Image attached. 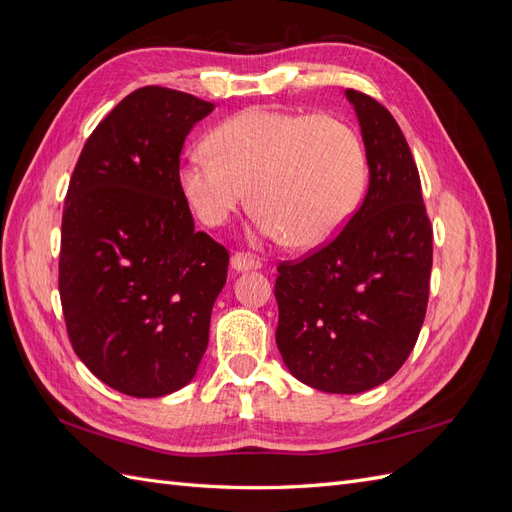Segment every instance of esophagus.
<instances>
[{
    "label": "esophagus",
    "mask_w": 512,
    "mask_h": 512,
    "mask_svg": "<svg viewBox=\"0 0 512 512\" xmlns=\"http://www.w3.org/2000/svg\"><path fill=\"white\" fill-rule=\"evenodd\" d=\"M230 267H232V271H237V273H241V271H254V269H260L262 265L258 260H254V258H250V256H243V254H235L230 258Z\"/></svg>",
    "instance_id": "1"
}]
</instances>
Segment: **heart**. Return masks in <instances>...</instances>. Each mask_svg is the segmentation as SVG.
Here are the masks:
<instances>
[{"label":"heart","mask_w":512,"mask_h":512,"mask_svg":"<svg viewBox=\"0 0 512 512\" xmlns=\"http://www.w3.org/2000/svg\"><path fill=\"white\" fill-rule=\"evenodd\" d=\"M209 150L183 158L179 185L207 226H222L250 203L260 237L314 247L335 237L367 188L365 147L329 115L247 108L209 136Z\"/></svg>","instance_id":"b5f03b06"}]
</instances>
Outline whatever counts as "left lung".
<instances>
[{
    "mask_svg": "<svg viewBox=\"0 0 512 512\" xmlns=\"http://www.w3.org/2000/svg\"><path fill=\"white\" fill-rule=\"evenodd\" d=\"M359 119L369 188L339 235L277 267L275 342L290 374L354 395L397 374L421 333L433 232L406 136L386 108L346 89Z\"/></svg>",
    "mask_w": 512,
    "mask_h": 512,
    "instance_id": "1",
    "label": "left lung"
}]
</instances>
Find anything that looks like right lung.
Returning a JSON list of instances; mask_svg holds the SVG:
<instances>
[{"mask_svg":"<svg viewBox=\"0 0 512 512\" xmlns=\"http://www.w3.org/2000/svg\"><path fill=\"white\" fill-rule=\"evenodd\" d=\"M213 108L175 89H136L91 132L70 179L61 307L76 356L123 395L183 389L209 344L228 252L194 228L179 156Z\"/></svg>","mask_w":512,"mask_h":512,"instance_id":"add662e5","label":"right lung"}]
</instances>
